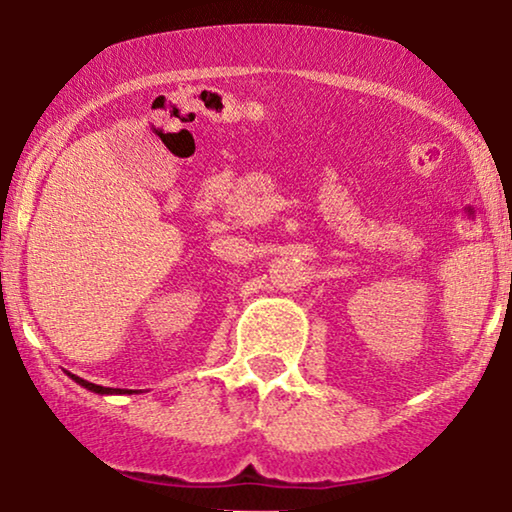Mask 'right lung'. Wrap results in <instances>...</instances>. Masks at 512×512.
<instances>
[{
	"label": "right lung",
	"instance_id": "1",
	"mask_svg": "<svg viewBox=\"0 0 512 512\" xmlns=\"http://www.w3.org/2000/svg\"><path fill=\"white\" fill-rule=\"evenodd\" d=\"M66 374H69L78 385H83V388H87L90 392H96V395H131V392H133V390H122V388H103V385H96V383L80 379V376L71 374V372H66Z\"/></svg>",
	"mask_w": 512,
	"mask_h": 512
}]
</instances>
